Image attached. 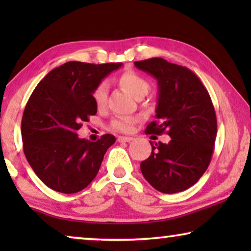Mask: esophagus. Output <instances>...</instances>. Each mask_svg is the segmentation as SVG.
I'll return each instance as SVG.
<instances>
[{"label": "esophagus", "instance_id": "34e87169", "mask_svg": "<svg viewBox=\"0 0 251 251\" xmlns=\"http://www.w3.org/2000/svg\"><path fill=\"white\" fill-rule=\"evenodd\" d=\"M118 140H119V142H121V143H129V142H131V140H133V138H132V137L120 136L119 138H118Z\"/></svg>", "mask_w": 251, "mask_h": 251}]
</instances>
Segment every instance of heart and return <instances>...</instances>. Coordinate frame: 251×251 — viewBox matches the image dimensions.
<instances>
[{"instance_id": "obj_1", "label": "heart", "mask_w": 251, "mask_h": 251, "mask_svg": "<svg viewBox=\"0 0 251 251\" xmlns=\"http://www.w3.org/2000/svg\"><path fill=\"white\" fill-rule=\"evenodd\" d=\"M120 82H121L122 87L137 99H142L143 97H145L151 91V88H152V84H151V82L146 77H144L143 75L133 71L126 72L121 78H120ZM107 92L108 84L106 81L100 82L94 90L92 97H94L96 106L99 109L104 108L106 104H107ZM135 123L136 120L131 118V116L119 115L112 120L111 126L113 129L119 130V131L130 132L135 128Z\"/></svg>"}]
</instances>
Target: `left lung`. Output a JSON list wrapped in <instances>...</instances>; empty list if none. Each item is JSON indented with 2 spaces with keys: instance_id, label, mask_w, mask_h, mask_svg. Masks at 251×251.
Listing matches in <instances>:
<instances>
[{
  "instance_id": "1",
  "label": "left lung",
  "mask_w": 251,
  "mask_h": 251,
  "mask_svg": "<svg viewBox=\"0 0 251 251\" xmlns=\"http://www.w3.org/2000/svg\"><path fill=\"white\" fill-rule=\"evenodd\" d=\"M137 68L157 80L156 121L146 133H167L171 140L153 145L149 159L140 163L145 179L162 193L185 191L200 179L210 163L217 119L209 92L187 67L163 58L135 61Z\"/></svg>"
}]
</instances>
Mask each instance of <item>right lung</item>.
Wrapping results in <instances>:
<instances>
[{
    "label": "right lung",
    "instance_id": "1",
    "mask_svg": "<svg viewBox=\"0 0 251 251\" xmlns=\"http://www.w3.org/2000/svg\"><path fill=\"white\" fill-rule=\"evenodd\" d=\"M121 63L68 61L36 85L22 119L24 153L36 176L51 190L77 193L97 176L115 137L80 139L77 130L97 113L94 90Z\"/></svg>",
    "mask_w": 251,
    "mask_h": 251
}]
</instances>
